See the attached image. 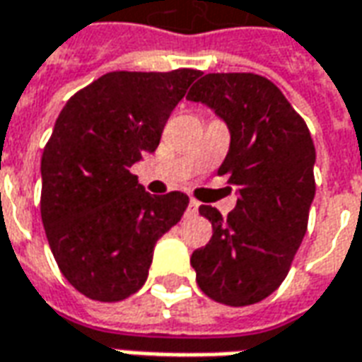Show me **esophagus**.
Listing matches in <instances>:
<instances>
[{
  "label": "esophagus",
  "mask_w": 362,
  "mask_h": 362,
  "mask_svg": "<svg viewBox=\"0 0 362 362\" xmlns=\"http://www.w3.org/2000/svg\"><path fill=\"white\" fill-rule=\"evenodd\" d=\"M197 211H199V204H197L196 199H192L188 204V209H186V217H196Z\"/></svg>",
  "instance_id": "esophagus-1"
}]
</instances>
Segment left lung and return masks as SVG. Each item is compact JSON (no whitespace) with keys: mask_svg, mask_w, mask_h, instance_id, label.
<instances>
[{"mask_svg":"<svg viewBox=\"0 0 362 362\" xmlns=\"http://www.w3.org/2000/svg\"><path fill=\"white\" fill-rule=\"evenodd\" d=\"M188 100L207 104L227 124L230 147L219 174L238 189L223 219L215 207L199 213L213 236L189 258L205 295L227 306L269 296L287 277L308 227L316 194V149L304 119L269 79L256 74H207Z\"/></svg>","mask_w":362,"mask_h":362,"instance_id":"obj_1","label":"left lung"}]
</instances>
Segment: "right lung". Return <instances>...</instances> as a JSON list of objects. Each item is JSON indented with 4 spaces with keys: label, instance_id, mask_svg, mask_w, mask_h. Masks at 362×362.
<instances>
[{
    "label": "right lung",
    "instance_id": "obj_1",
    "mask_svg": "<svg viewBox=\"0 0 362 362\" xmlns=\"http://www.w3.org/2000/svg\"><path fill=\"white\" fill-rule=\"evenodd\" d=\"M197 77L186 67L112 71L59 112L40 163V215L59 272L81 295L118 303L137 293L155 244L186 211V194L151 196L129 168L157 149Z\"/></svg>",
    "mask_w": 362,
    "mask_h": 362
}]
</instances>
